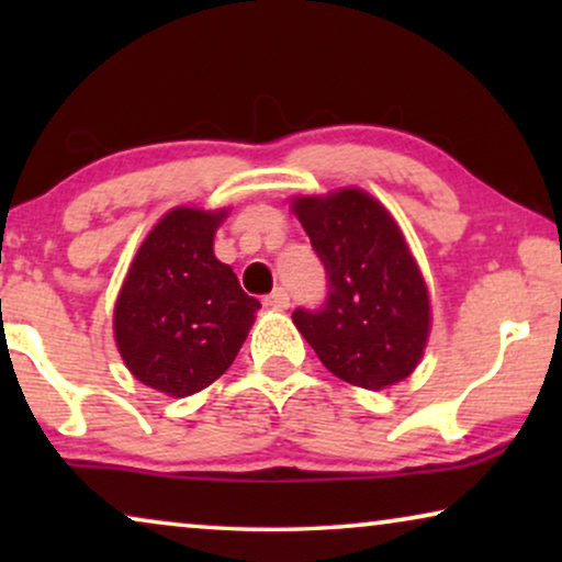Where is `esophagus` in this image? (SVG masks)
Wrapping results in <instances>:
<instances>
[{"label":"esophagus","instance_id":"34e87169","mask_svg":"<svg viewBox=\"0 0 562 562\" xmlns=\"http://www.w3.org/2000/svg\"><path fill=\"white\" fill-rule=\"evenodd\" d=\"M263 304L268 306V310H286L289 306V294H286V289H276L273 294H268L266 299H263Z\"/></svg>","mask_w":562,"mask_h":562}]
</instances>
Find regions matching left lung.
<instances>
[{"mask_svg": "<svg viewBox=\"0 0 562 562\" xmlns=\"http://www.w3.org/2000/svg\"><path fill=\"white\" fill-rule=\"evenodd\" d=\"M291 206L327 273L325 304L291 314L296 329L352 386L404 381L425 352L429 296L394 217L360 189L299 196Z\"/></svg>", "mask_w": 562, "mask_h": 562, "instance_id": "obj_1", "label": "left lung"}]
</instances>
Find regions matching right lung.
<instances>
[{
	"mask_svg": "<svg viewBox=\"0 0 562 562\" xmlns=\"http://www.w3.org/2000/svg\"><path fill=\"white\" fill-rule=\"evenodd\" d=\"M225 210L176 206L150 229L114 304V340L130 373L168 396H191L233 366L260 310L214 258Z\"/></svg>",
	"mask_w": 562,
	"mask_h": 562,
	"instance_id": "1",
	"label": "right lung"
}]
</instances>
